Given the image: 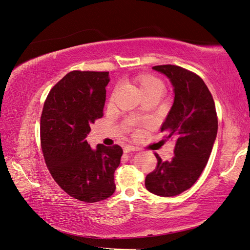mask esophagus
<instances>
[{
  "mask_svg": "<svg viewBox=\"0 0 250 250\" xmlns=\"http://www.w3.org/2000/svg\"><path fill=\"white\" fill-rule=\"evenodd\" d=\"M137 150H139V148L132 145H126L125 147V152H131V151H137Z\"/></svg>",
  "mask_w": 250,
  "mask_h": 250,
  "instance_id": "1",
  "label": "esophagus"
}]
</instances>
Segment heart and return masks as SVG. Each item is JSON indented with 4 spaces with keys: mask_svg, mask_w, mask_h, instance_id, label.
Wrapping results in <instances>:
<instances>
[{
    "mask_svg": "<svg viewBox=\"0 0 250 250\" xmlns=\"http://www.w3.org/2000/svg\"><path fill=\"white\" fill-rule=\"evenodd\" d=\"M140 86H141V89L143 90V92L153 88L163 87L162 83L159 81L158 78L152 77V76H143L140 79Z\"/></svg>",
    "mask_w": 250,
    "mask_h": 250,
    "instance_id": "obj_1",
    "label": "heart"
}]
</instances>
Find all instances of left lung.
I'll list each match as a JSON object with an SVG mask.
<instances>
[{
    "instance_id": "1",
    "label": "left lung",
    "mask_w": 250,
    "mask_h": 250,
    "mask_svg": "<svg viewBox=\"0 0 250 250\" xmlns=\"http://www.w3.org/2000/svg\"><path fill=\"white\" fill-rule=\"evenodd\" d=\"M173 86L174 102L161 126L167 139L175 142L172 161L158 160L145 186L159 196H175L191 188L208 161L216 141L218 120L213 97L203 79L176 65H158Z\"/></svg>"
}]
</instances>
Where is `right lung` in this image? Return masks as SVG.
Returning a JSON list of instances; mask_svg holds the SVG:
<instances>
[{"instance_id": "obj_1", "label": "right lung", "mask_w": 250, "mask_h": 250, "mask_svg": "<svg viewBox=\"0 0 250 250\" xmlns=\"http://www.w3.org/2000/svg\"><path fill=\"white\" fill-rule=\"evenodd\" d=\"M108 72L73 71L47 97L41 117L43 155L56 183L79 201L94 203L115 192L114 173L122 148L86 141L90 125L103 116Z\"/></svg>"}]
</instances>
